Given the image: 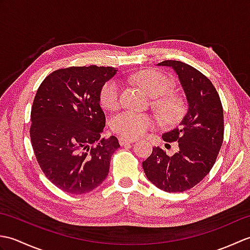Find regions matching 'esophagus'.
Listing matches in <instances>:
<instances>
[{
    "label": "esophagus",
    "instance_id": "1",
    "mask_svg": "<svg viewBox=\"0 0 250 250\" xmlns=\"http://www.w3.org/2000/svg\"><path fill=\"white\" fill-rule=\"evenodd\" d=\"M135 140H130L126 139V137H119V143L120 145H125V144H131V143H134Z\"/></svg>",
    "mask_w": 250,
    "mask_h": 250
}]
</instances>
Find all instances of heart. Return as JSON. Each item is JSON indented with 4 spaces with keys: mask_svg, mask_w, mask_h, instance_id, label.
I'll list each match as a JSON object with an SVG mask.
<instances>
[{
    "mask_svg": "<svg viewBox=\"0 0 250 250\" xmlns=\"http://www.w3.org/2000/svg\"><path fill=\"white\" fill-rule=\"evenodd\" d=\"M128 81L155 97V105L164 119L175 122L182 114V103L172 94H167L172 87V82L166 74L159 71L147 70L131 74L126 77ZM121 86L117 78H111L103 83L100 89L99 100L101 105L106 109H114L120 103ZM155 125V120L151 116L137 114L125 109L114 114L109 119L110 130L122 137L133 140L144 135L148 130Z\"/></svg>",
    "mask_w": 250,
    "mask_h": 250,
    "instance_id": "heart-1",
    "label": "heart"
}]
</instances>
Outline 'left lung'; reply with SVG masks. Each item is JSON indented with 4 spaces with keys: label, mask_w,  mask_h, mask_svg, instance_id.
Here are the masks:
<instances>
[{
    "label": "left lung",
    "mask_w": 250,
    "mask_h": 250,
    "mask_svg": "<svg viewBox=\"0 0 250 250\" xmlns=\"http://www.w3.org/2000/svg\"><path fill=\"white\" fill-rule=\"evenodd\" d=\"M158 65L177 73L188 101V113L178 128L163 134L167 143L178 142V151L167 156L160 147L143 161L147 178L166 192L193 188L213 167L224 142V108L213 83L187 63L166 60Z\"/></svg>",
    "instance_id": "left-lung-1"
}]
</instances>
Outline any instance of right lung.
<instances>
[{
	"label": "right lung",
	"instance_id": "right-lung-1",
	"mask_svg": "<svg viewBox=\"0 0 250 250\" xmlns=\"http://www.w3.org/2000/svg\"><path fill=\"white\" fill-rule=\"evenodd\" d=\"M116 71L97 65L59 68L37 89L31 144L45 176L67 193H87L102 184L120 147L116 136L101 137L105 115L100 89Z\"/></svg>",
	"mask_w": 250,
	"mask_h": 250
}]
</instances>
